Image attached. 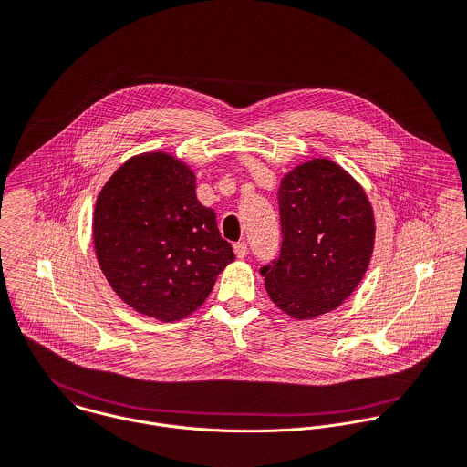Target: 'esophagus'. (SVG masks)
<instances>
[{"label": "esophagus", "mask_w": 467, "mask_h": 467, "mask_svg": "<svg viewBox=\"0 0 467 467\" xmlns=\"http://www.w3.org/2000/svg\"><path fill=\"white\" fill-rule=\"evenodd\" d=\"M234 252H235V255H237L239 259L246 257V254H248V246H246V243H244V241L235 243V244H234Z\"/></svg>", "instance_id": "obj_1"}]
</instances>
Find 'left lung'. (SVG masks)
<instances>
[{"label":"left lung","instance_id":"8db88e82","mask_svg":"<svg viewBox=\"0 0 467 467\" xmlns=\"http://www.w3.org/2000/svg\"><path fill=\"white\" fill-rule=\"evenodd\" d=\"M281 254L261 268L270 299L296 318L340 306L368 270L375 219L360 184L338 164L313 159L279 188Z\"/></svg>","mask_w":467,"mask_h":467}]
</instances>
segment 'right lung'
<instances>
[{
	"instance_id": "add662e5",
	"label": "right lung",
	"mask_w": 467,
	"mask_h": 467,
	"mask_svg": "<svg viewBox=\"0 0 467 467\" xmlns=\"http://www.w3.org/2000/svg\"><path fill=\"white\" fill-rule=\"evenodd\" d=\"M94 248L114 292L161 320L197 310L235 259L215 212L197 201L193 171L162 152L129 159L107 181L94 210Z\"/></svg>"
}]
</instances>
